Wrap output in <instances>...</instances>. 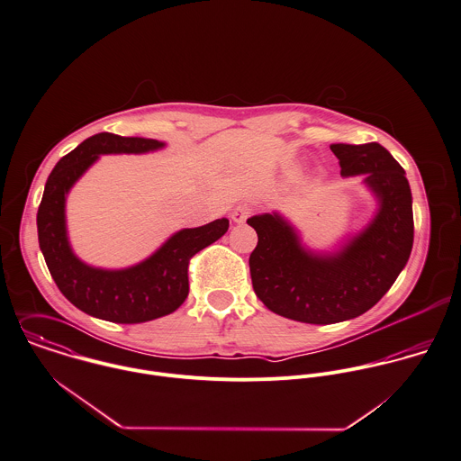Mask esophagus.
<instances>
[{
    "label": "esophagus",
    "instance_id": "obj_1",
    "mask_svg": "<svg viewBox=\"0 0 461 461\" xmlns=\"http://www.w3.org/2000/svg\"><path fill=\"white\" fill-rule=\"evenodd\" d=\"M251 212H253V208L251 206H248V204H239V206H235L233 208V212H231V219L235 221V222H246V219L251 215Z\"/></svg>",
    "mask_w": 461,
    "mask_h": 461
}]
</instances>
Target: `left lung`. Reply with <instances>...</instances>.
I'll use <instances>...</instances> for the list:
<instances>
[{
    "label": "left lung",
    "mask_w": 461,
    "mask_h": 461,
    "mask_svg": "<svg viewBox=\"0 0 461 461\" xmlns=\"http://www.w3.org/2000/svg\"><path fill=\"white\" fill-rule=\"evenodd\" d=\"M340 175L364 176L377 201L367 226L330 253L308 249L277 212L253 215L258 244L249 257L253 288L277 315L335 324L370 310L404 269L413 246L411 190L404 169L377 142L331 144Z\"/></svg>",
    "instance_id": "obj_1"
}]
</instances>
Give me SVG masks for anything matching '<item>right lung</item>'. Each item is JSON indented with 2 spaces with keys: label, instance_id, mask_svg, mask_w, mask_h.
<instances>
[{
  "label": "right lung",
  "instance_id": "add662e5",
  "mask_svg": "<svg viewBox=\"0 0 461 461\" xmlns=\"http://www.w3.org/2000/svg\"><path fill=\"white\" fill-rule=\"evenodd\" d=\"M166 142L97 133L66 155L51 171L37 212L39 246L60 292L82 312L117 324L148 322L173 313L188 295V260L219 240L226 217L171 235L151 257L126 269H101L80 260L69 242L66 199L99 155H142Z\"/></svg>",
  "mask_w": 461,
  "mask_h": 461
}]
</instances>
